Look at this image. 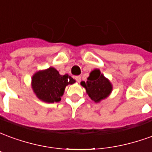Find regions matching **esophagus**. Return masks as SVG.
I'll list each match as a JSON object with an SVG mask.
<instances>
[{
    "instance_id": "esophagus-1",
    "label": "esophagus",
    "mask_w": 152,
    "mask_h": 152,
    "mask_svg": "<svg viewBox=\"0 0 152 152\" xmlns=\"http://www.w3.org/2000/svg\"><path fill=\"white\" fill-rule=\"evenodd\" d=\"M75 80H76L77 82H80V80H81V77H80V76H75Z\"/></svg>"
}]
</instances>
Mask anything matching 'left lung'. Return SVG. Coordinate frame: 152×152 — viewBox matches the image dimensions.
Masks as SVG:
<instances>
[{
  "label": "left lung",
  "mask_w": 152,
  "mask_h": 152,
  "mask_svg": "<svg viewBox=\"0 0 152 152\" xmlns=\"http://www.w3.org/2000/svg\"><path fill=\"white\" fill-rule=\"evenodd\" d=\"M80 84L86 88L89 98L96 102L106 99L112 89V84L98 69L91 72L86 82L82 81Z\"/></svg>",
  "instance_id": "1"
}]
</instances>
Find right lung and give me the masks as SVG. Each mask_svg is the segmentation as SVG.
Segmentation results:
<instances>
[{
	"label": "right lung",
	"instance_id": "obj_1",
	"mask_svg": "<svg viewBox=\"0 0 152 152\" xmlns=\"http://www.w3.org/2000/svg\"><path fill=\"white\" fill-rule=\"evenodd\" d=\"M32 89L38 99L46 102H57L61 100L67 85L75 83L68 75L61 76L53 67L40 71L32 76Z\"/></svg>",
	"mask_w": 152,
	"mask_h": 152
}]
</instances>
